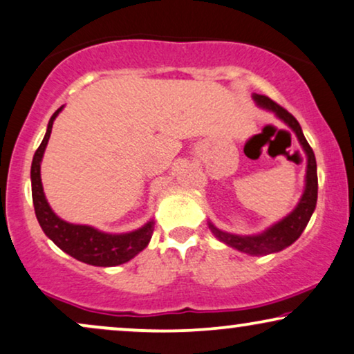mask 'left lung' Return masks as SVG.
Here are the masks:
<instances>
[{"mask_svg": "<svg viewBox=\"0 0 354 354\" xmlns=\"http://www.w3.org/2000/svg\"><path fill=\"white\" fill-rule=\"evenodd\" d=\"M255 100L261 105V107L273 110L279 118H283V120L292 128V131L296 133L297 140H299V143L302 145V148H304L307 154V176L304 195H302L299 205L296 206V209L292 211L289 216L284 218L283 221H279L278 224H274L273 227H270L268 231L260 234V236L242 237L219 231V229L211 226V224L209 227L213 229L214 236H216L219 241L234 247V249L245 252V254L250 255H267L273 254V252L283 250L284 247L291 245L292 242L299 239L302 231H304L307 226V223H309L312 213H314L315 209V203H317V164H315L314 151H312L310 145L307 143L304 133L301 130L299 122H297L286 109L267 97V95L257 94Z\"/></svg>", "mask_w": 354, "mask_h": 354, "instance_id": "left-lung-1", "label": "left lung"}]
</instances>
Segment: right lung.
Listing matches in <instances>:
<instances>
[{
  "label": "right lung",
  "instance_id": "1",
  "mask_svg": "<svg viewBox=\"0 0 354 354\" xmlns=\"http://www.w3.org/2000/svg\"><path fill=\"white\" fill-rule=\"evenodd\" d=\"M59 110L62 107L50 118L47 133L32 159V201H34L37 221L59 249L75 257L76 260L95 265V267H115V265L125 263L148 245L154 231L153 221L128 234H105L91 226H80V224L63 221L53 213L45 200L42 180H40V160H42L45 146L48 143L50 133H52L53 120Z\"/></svg>",
  "mask_w": 354,
  "mask_h": 354
}]
</instances>
